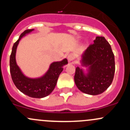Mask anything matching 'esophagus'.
Here are the masks:
<instances>
[{"instance_id":"1","label":"esophagus","mask_w":130,"mask_h":130,"mask_svg":"<svg viewBox=\"0 0 130 130\" xmlns=\"http://www.w3.org/2000/svg\"><path fill=\"white\" fill-rule=\"evenodd\" d=\"M73 54L68 55L67 60H68V61H69V63L71 62V61L73 60Z\"/></svg>"}]
</instances>
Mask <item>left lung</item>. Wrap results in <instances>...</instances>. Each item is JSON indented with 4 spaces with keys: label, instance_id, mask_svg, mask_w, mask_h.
Here are the masks:
<instances>
[{
    "label": "left lung",
    "instance_id": "1",
    "mask_svg": "<svg viewBox=\"0 0 130 130\" xmlns=\"http://www.w3.org/2000/svg\"><path fill=\"white\" fill-rule=\"evenodd\" d=\"M81 55V66L75 69L74 80L77 88L89 95H98L111 84L115 72V56L104 37L97 36Z\"/></svg>",
    "mask_w": 130,
    "mask_h": 130
}]
</instances>
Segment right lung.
Instances as JSON below:
<instances>
[{
  "instance_id": "1",
  "label": "right lung",
  "mask_w": 130,
  "mask_h": 130,
  "mask_svg": "<svg viewBox=\"0 0 130 130\" xmlns=\"http://www.w3.org/2000/svg\"><path fill=\"white\" fill-rule=\"evenodd\" d=\"M34 30L24 31L13 45L10 56V72L13 82L21 92L31 98H43L48 96L54 90L59 75L63 70V66L68 64V61L64 58L61 61L52 63L46 72L41 77L30 78L25 75L17 64L16 50L22 38Z\"/></svg>"
}]
</instances>
